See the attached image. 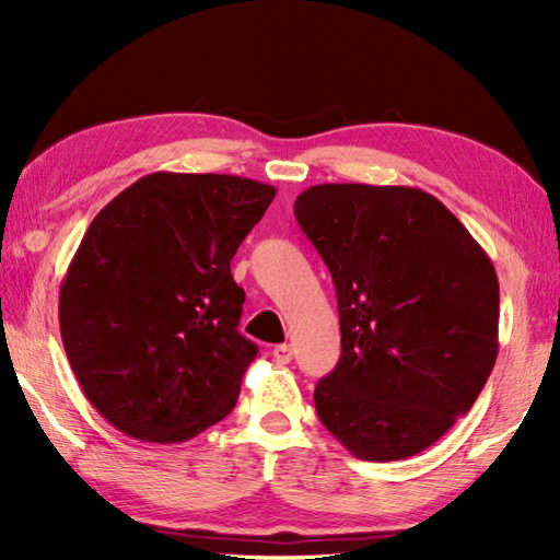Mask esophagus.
Returning <instances> with one entry per match:
<instances>
[{
    "instance_id": "obj_1",
    "label": "esophagus",
    "mask_w": 560,
    "mask_h": 560,
    "mask_svg": "<svg viewBox=\"0 0 560 560\" xmlns=\"http://www.w3.org/2000/svg\"><path fill=\"white\" fill-rule=\"evenodd\" d=\"M271 355H273V360H277L279 365H287V363H291V358H293V350H291V346H277L271 350Z\"/></svg>"
}]
</instances>
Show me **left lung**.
Here are the masks:
<instances>
[{"label":"left lung","instance_id":"8db88e82","mask_svg":"<svg viewBox=\"0 0 560 560\" xmlns=\"http://www.w3.org/2000/svg\"><path fill=\"white\" fill-rule=\"evenodd\" d=\"M293 214L334 277L340 360L314 393L326 430L368 462L412 457L471 410L499 353V279L438 197L316 185Z\"/></svg>","mask_w":560,"mask_h":560}]
</instances>
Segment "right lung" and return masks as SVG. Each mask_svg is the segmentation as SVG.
Here are the masks:
<instances>
[{
	"label": "right lung",
	"instance_id": "1",
	"mask_svg": "<svg viewBox=\"0 0 560 560\" xmlns=\"http://www.w3.org/2000/svg\"><path fill=\"white\" fill-rule=\"evenodd\" d=\"M277 187L153 173L96 214L61 281L59 326L89 402L122 434L175 444L232 412L259 348L236 326L230 261Z\"/></svg>",
	"mask_w": 560,
	"mask_h": 560
}]
</instances>
